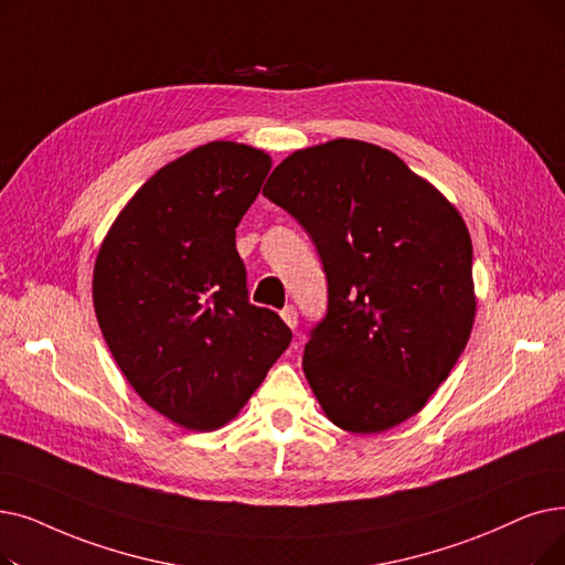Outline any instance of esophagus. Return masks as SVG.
Here are the masks:
<instances>
[{
	"label": "esophagus",
	"mask_w": 565,
	"mask_h": 565,
	"mask_svg": "<svg viewBox=\"0 0 565 565\" xmlns=\"http://www.w3.org/2000/svg\"><path fill=\"white\" fill-rule=\"evenodd\" d=\"M281 318H284V323H286L290 330L298 328V309L292 307V305H286V307L281 309Z\"/></svg>",
	"instance_id": "1"
}]
</instances>
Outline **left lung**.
I'll list each match as a JSON object with an SVG mask.
<instances>
[{"mask_svg": "<svg viewBox=\"0 0 565 565\" xmlns=\"http://www.w3.org/2000/svg\"><path fill=\"white\" fill-rule=\"evenodd\" d=\"M263 193L311 235L328 277V313L302 358L318 404L353 434L408 420L471 337L461 214L397 154L351 138L292 152Z\"/></svg>", "mask_w": 565, "mask_h": 565, "instance_id": "left-lung-1", "label": "left lung"}]
</instances>
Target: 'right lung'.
<instances>
[{
  "label": "right lung",
  "mask_w": 565,
  "mask_h": 565,
  "mask_svg": "<svg viewBox=\"0 0 565 565\" xmlns=\"http://www.w3.org/2000/svg\"><path fill=\"white\" fill-rule=\"evenodd\" d=\"M269 168L252 145L195 147L134 193L94 263V311L121 374L191 431L231 423L292 337L249 302L235 249Z\"/></svg>",
  "instance_id": "obj_1"
}]
</instances>
